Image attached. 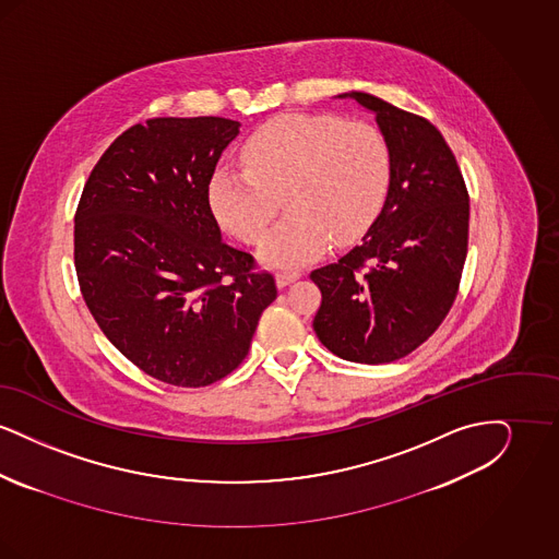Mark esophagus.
Listing matches in <instances>:
<instances>
[{
    "label": "esophagus",
    "mask_w": 559,
    "mask_h": 559,
    "mask_svg": "<svg viewBox=\"0 0 559 559\" xmlns=\"http://www.w3.org/2000/svg\"><path fill=\"white\" fill-rule=\"evenodd\" d=\"M301 274L299 272H276V285L283 289V287H287V285H292L293 281H297Z\"/></svg>",
    "instance_id": "obj_1"
}]
</instances>
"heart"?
<instances>
[{"instance_id":"1","label":"heart","mask_w":559,"mask_h":559,"mask_svg":"<svg viewBox=\"0 0 559 559\" xmlns=\"http://www.w3.org/2000/svg\"><path fill=\"white\" fill-rule=\"evenodd\" d=\"M240 167L213 174V215L235 239L260 245L283 199L289 215L262 247V260L276 267L319 258L331 239H358L390 185L381 132L324 112H287L267 121L245 142Z\"/></svg>"}]
</instances>
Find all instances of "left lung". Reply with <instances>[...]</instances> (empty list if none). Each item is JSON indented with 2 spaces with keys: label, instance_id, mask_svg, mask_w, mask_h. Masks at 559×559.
I'll return each mask as SVG.
<instances>
[{
  "label": "left lung",
  "instance_id": "1",
  "mask_svg": "<svg viewBox=\"0 0 559 559\" xmlns=\"http://www.w3.org/2000/svg\"><path fill=\"white\" fill-rule=\"evenodd\" d=\"M390 151V188L362 242L312 270L322 293L314 331L344 360L383 365L427 342L459 293L469 194L444 135L427 119L365 92Z\"/></svg>",
  "mask_w": 559,
  "mask_h": 559
}]
</instances>
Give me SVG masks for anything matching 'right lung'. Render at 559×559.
I'll return each instance as SVG.
<instances>
[{"instance_id": "right-lung-1", "label": "right lung", "mask_w": 559, "mask_h": 559, "mask_svg": "<svg viewBox=\"0 0 559 559\" xmlns=\"http://www.w3.org/2000/svg\"><path fill=\"white\" fill-rule=\"evenodd\" d=\"M239 121L157 117L121 133L75 212V270L92 317L140 371L205 388L245 360L274 276L222 242L210 182Z\"/></svg>"}]
</instances>
